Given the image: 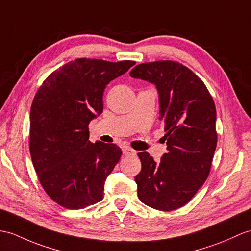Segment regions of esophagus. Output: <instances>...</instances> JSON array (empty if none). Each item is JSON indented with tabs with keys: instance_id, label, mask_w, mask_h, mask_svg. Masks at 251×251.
<instances>
[{
	"instance_id": "esophagus-1",
	"label": "esophagus",
	"mask_w": 251,
	"mask_h": 251,
	"mask_svg": "<svg viewBox=\"0 0 251 251\" xmlns=\"http://www.w3.org/2000/svg\"><path fill=\"white\" fill-rule=\"evenodd\" d=\"M122 152H123L124 155H136V151L129 147H127V145H124V147L122 148Z\"/></svg>"
}]
</instances>
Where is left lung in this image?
<instances>
[{
    "mask_svg": "<svg viewBox=\"0 0 251 251\" xmlns=\"http://www.w3.org/2000/svg\"><path fill=\"white\" fill-rule=\"evenodd\" d=\"M130 77L156 85L159 120L168 152L160 162L138 153V197L148 206L170 212L184 206L206 180L217 145L216 108L203 81L178 62L139 64Z\"/></svg>",
    "mask_w": 251,
    "mask_h": 251,
    "instance_id": "1",
    "label": "left lung"
}]
</instances>
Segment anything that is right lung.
I'll list each match as a JSON object with an SVG mask.
<instances>
[{
	"instance_id": "add662e5",
	"label": "right lung",
	"mask_w": 251,
	"mask_h": 251,
	"mask_svg": "<svg viewBox=\"0 0 251 251\" xmlns=\"http://www.w3.org/2000/svg\"><path fill=\"white\" fill-rule=\"evenodd\" d=\"M136 62L77 59L52 73L35 95L30 114V153L43 188L63 207L81 209L103 198L104 182L122 151L92 143L90 122L103 110L107 84Z\"/></svg>"
}]
</instances>
